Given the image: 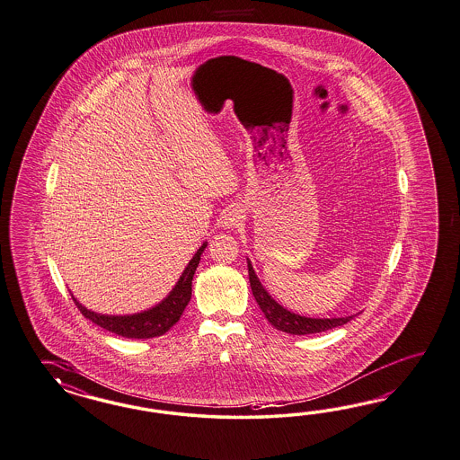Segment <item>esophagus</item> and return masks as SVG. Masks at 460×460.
I'll return each instance as SVG.
<instances>
[{
	"label": "esophagus",
	"instance_id": "1",
	"mask_svg": "<svg viewBox=\"0 0 460 460\" xmlns=\"http://www.w3.org/2000/svg\"><path fill=\"white\" fill-rule=\"evenodd\" d=\"M246 217V214H244V209L239 206V204H233V206H229L223 214V221L221 223L226 226V227H231V226H237L239 223H243V219Z\"/></svg>",
	"mask_w": 460,
	"mask_h": 460
}]
</instances>
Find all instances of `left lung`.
Segmentation results:
<instances>
[{
	"label": "left lung",
	"mask_w": 460,
	"mask_h": 460,
	"mask_svg": "<svg viewBox=\"0 0 460 460\" xmlns=\"http://www.w3.org/2000/svg\"><path fill=\"white\" fill-rule=\"evenodd\" d=\"M249 283H251V291L254 295V298L258 301L260 308H261L264 316L268 318V322L273 324L276 330L285 332L289 335H311V333H320L332 330L336 326L348 323L349 320H353V316H345V318H306V316H299L291 311L285 310L281 305H278L262 288L258 276L254 274V270L248 262Z\"/></svg>",
	"instance_id": "left-lung-1"
}]
</instances>
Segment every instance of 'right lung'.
I'll return each mask as SVG.
<instances>
[{
	"label": "right lung",
	"mask_w": 460,
	"mask_h": 460,
	"mask_svg": "<svg viewBox=\"0 0 460 460\" xmlns=\"http://www.w3.org/2000/svg\"><path fill=\"white\" fill-rule=\"evenodd\" d=\"M204 249H206V244H202L198 249V252L194 254V258L189 261L186 271L177 281V285L171 291V295L164 299L161 305H157L152 310L130 314V316H107V314H99V313L88 311L76 299H74L75 305L90 322L112 332L115 335L137 338V340L164 335L165 332H169L179 322L181 314L186 310L187 303L190 301L192 278H194L196 268H198L199 261H200V254L204 252Z\"/></svg>",
	"instance_id": "add662e5"
}]
</instances>
